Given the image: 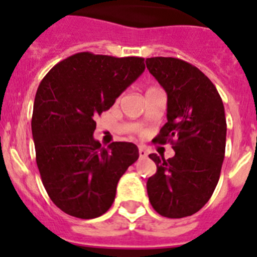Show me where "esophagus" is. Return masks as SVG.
Returning <instances> with one entry per match:
<instances>
[{"label": "esophagus", "instance_id": "esophagus-1", "mask_svg": "<svg viewBox=\"0 0 257 257\" xmlns=\"http://www.w3.org/2000/svg\"><path fill=\"white\" fill-rule=\"evenodd\" d=\"M139 155H140V158H147L148 157V152H147V149H145L144 147L139 148Z\"/></svg>", "mask_w": 257, "mask_h": 257}]
</instances>
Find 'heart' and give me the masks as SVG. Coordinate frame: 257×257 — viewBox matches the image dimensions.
Returning a JSON list of instances; mask_svg holds the SVG:
<instances>
[{
  "mask_svg": "<svg viewBox=\"0 0 257 257\" xmlns=\"http://www.w3.org/2000/svg\"><path fill=\"white\" fill-rule=\"evenodd\" d=\"M150 89H152V88H150Z\"/></svg>",
  "mask_w": 257,
  "mask_h": 257,
  "instance_id": "1",
  "label": "heart"
}]
</instances>
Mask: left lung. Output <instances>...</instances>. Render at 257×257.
Listing matches in <instances>:
<instances>
[{"instance_id":"8db88e82","label":"left lung","mask_w":257,"mask_h":257,"mask_svg":"<svg viewBox=\"0 0 257 257\" xmlns=\"http://www.w3.org/2000/svg\"><path fill=\"white\" fill-rule=\"evenodd\" d=\"M150 74L167 93V123L154 143H171L175 157L149 158L157 164L147 190L154 210L185 218L205 205L219 181L225 153L224 105L208 76L180 58L152 57Z\"/></svg>"}]
</instances>
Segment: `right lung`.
Wrapping results in <instances>:
<instances>
[{
    "label": "right lung",
    "mask_w": 257,
    "mask_h": 257,
    "mask_svg": "<svg viewBox=\"0 0 257 257\" xmlns=\"http://www.w3.org/2000/svg\"><path fill=\"white\" fill-rule=\"evenodd\" d=\"M145 70L144 58L76 53L49 70L35 94L32 133L47 194L80 219L103 215L117 183L139 158L133 143L103 148L93 136L96 116L109 109Z\"/></svg>",
    "instance_id": "add662e5"
}]
</instances>
